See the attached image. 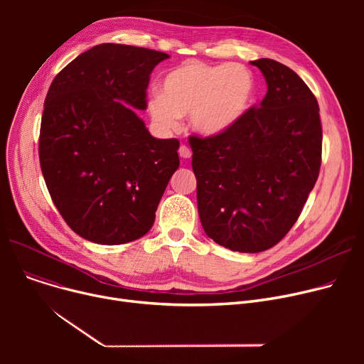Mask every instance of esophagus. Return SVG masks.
<instances>
[{
	"label": "esophagus",
	"instance_id": "34e87169",
	"mask_svg": "<svg viewBox=\"0 0 364 364\" xmlns=\"http://www.w3.org/2000/svg\"><path fill=\"white\" fill-rule=\"evenodd\" d=\"M178 155L183 158V159H188L190 156H192V150H190V147L187 146H181L178 149Z\"/></svg>",
	"mask_w": 364,
	"mask_h": 364
}]
</instances>
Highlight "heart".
I'll return each instance as SVG.
<instances>
[{"instance_id":"heart-1","label":"heart","mask_w":364,"mask_h":364,"mask_svg":"<svg viewBox=\"0 0 364 364\" xmlns=\"http://www.w3.org/2000/svg\"><path fill=\"white\" fill-rule=\"evenodd\" d=\"M257 92L254 73L243 65L187 63L171 70L162 94L149 102L151 118L164 129H176L190 112V125L203 137L233 128L251 109Z\"/></svg>"}]
</instances>
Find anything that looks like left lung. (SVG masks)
Returning <instances> with one entry per match:
<instances>
[{"label": "left lung", "mask_w": 364, "mask_h": 364, "mask_svg": "<svg viewBox=\"0 0 364 364\" xmlns=\"http://www.w3.org/2000/svg\"><path fill=\"white\" fill-rule=\"evenodd\" d=\"M267 94L228 131L190 136L198 209L208 237L255 254L277 245L296 223L321 164L318 105L299 76L258 59Z\"/></svg>", "instance_id": "8db88e82"}]
</instances>
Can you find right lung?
Listing matches in <instances>:
<instances>
[{
	"mask_svg": "<svg viewBox=\"0 0 364 364\" xmlns=\"http://www.w3.org/2000/svg\"><path fill=\"white\" fill-rule=\"evenodd\" d=\"M168 54L100 44L53 80L40 131V164L60 215L81 237L121 245L144 236L180 166L177 139L150 136V73Z\"/></svg>",
	"mask_w": 364,
	"mask_h": 364,
	"instance_id": "obj_1",
	"label": "right lung"
}]
</instances>
